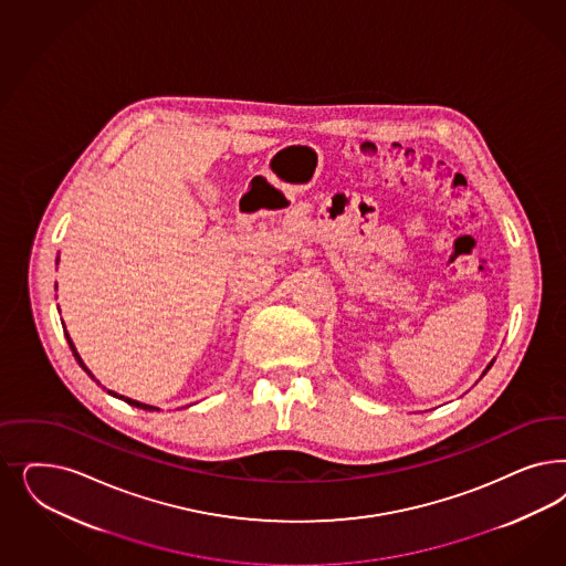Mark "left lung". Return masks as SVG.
<instances>
[{"label": "left lung", "instance_id": "8db88e82", "mask_svg": "<svg viewBox=\"0 0 566 566\" xmlns=\"http://www.w3.org/2000/svg\"><path fill=\"white\" fill-rule=\"evenodd\" d=\"M492 365H493V360H492V363H490V365H488V368H485V370H483V375H485V373H488V370H490V368H492Z\"/></svg>", "mask_w": 566, "mask_h": 566}]
</instances>
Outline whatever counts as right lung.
<instances>
[{
    "instance_id": "right-lung-1",
    "label": "right lung",
    "mask_w": 566,
    "mask_h": 566,
    "mask_svg": "<svg viewBox=\"0 0 566 566\" xmlns=\"http://www.w3.org/2000/svg\"><path fill=\"white\" fill-rule=\"evenodd\" d=\"M66 335V342H69V346H71V349H73V356L76 358V363H78V366L92 377L93 381H95V377L92 375V370L85 366V363L81 360V356H78V352H76V347H74L73 339H71V335L69 333H64ZM99 384V381H97ZM109 396H116V398H120L123 401H127V403H130V406H137V408H142V410H160V408H156V406H149V403H142V401L137 400H130V398H125V396H118V394H114V391H108Z\"/></svg>"
}]
</instances>
